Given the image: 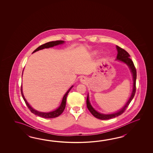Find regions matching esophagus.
Returning <instances> with one entry per match:
<instances>
[{"label":"esophagus","mask_w":153,"mask_h":153,"mask_svg":"<svg viewBox=\"0 0 153 153\" xmlns=\"http://www.w3.org/2000/svg\"><path fill=\"white\" fill-rule=\"evenodd\" d=\"M80 81H81V82L82 83H85L87 80H86V78L85 76H81V78H80Z\"/></svg>","instance_id":"1"}]
</instances>
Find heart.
<instances>
[{"instance_id":"heart-1","label":"heart","mask_w":153,"mask_h":153,"mask_svg":"<svg viewBox=\"0 0 153 153\" xmlns=\"http://www.w3.org/2000/svg\"><path fill=\"white\" fill-rule=\"evenodd\" d=\"M95 53H96V52H95Z\"/></svg>"}]
</instances>
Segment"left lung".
I'll return each mask as SVG.
<instances>
[{
	"label": "left lung",
	"instance_id": "8db88e82",
	"mask_svg": "<svg viewBox=\"0 0 153 153\" xmlns=\"http://www.w3.org/2000/svg\"><path fill=\"white\" fill-rule=\"evenodd\" d=\"M116 47H117V56L116 60H118L119 61L123 62L126 65H127L128 67H129L130 71L132 74L133 81V89H132V94L131 95V97L127 101V103L124 105V107L122 109H121L120 111H117V112L112 113V114H102V113H100L98 112L97 111H96L91 105V103L89 101V96H88V94L87 100H86V104H87L88 109L90 111L91 114L94 116V117L99 119H101V120H108V119H110L111 118H114V117H118L123 114L125 111L127 107L128 106L130 102L132 100V99L134 96L135 93H136V87L137 78L136 69L134 65L133 61L131 60V59H130V55L126 51H125L124 49L121 48L118 46H117Z\"/></svg>",
	"mask_w": 153,
	"mask_h": 153
}]
</instances>
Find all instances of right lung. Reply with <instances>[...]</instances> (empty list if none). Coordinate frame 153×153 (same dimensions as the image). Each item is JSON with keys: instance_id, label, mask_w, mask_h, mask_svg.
Masks as SVG:
<instances>
[{"instance_id": "1", "label": "right lung", "mask_w": 153, "mask_h": 153, "mask_svg": "<svg viewBox=\"0 0 153 153\" xmlns=\"http://www.w3.org/2000/svg\"><path fill=\"white\" fill-rule=\"evenodd\" d=\"M65 42L63 40H57V41H55V42H46L45 44L39 46L37 49H36L33 53L38 51L40 50H42L44 49H48V48H52L55 46L59 45L60 44H62ZM23 74V72H22ZM73 87V86H72L71 88H69L68 90L67 91V92L65 93V94L64 95V96L62 98V102L60 104V105L59 106L58 108H57L55 111H50V112H48V113H44V112H40L39 111H36V109H33L30 105L29 103L27 102V101H26V98H25V96L23 95V91H22V86L21 85V94L22 96L23 97L24 101L26 103L27 106L28 108L30 111L33 113L35 114L36 115H38L40 117H44V118H48V119H50V118H54V117H59V115H60L61 114H62L63 111L65 110V104H66V99H67V95L68 94L69 91H71V90L72 89V88Z\"/></svg>"}]
</instances>
